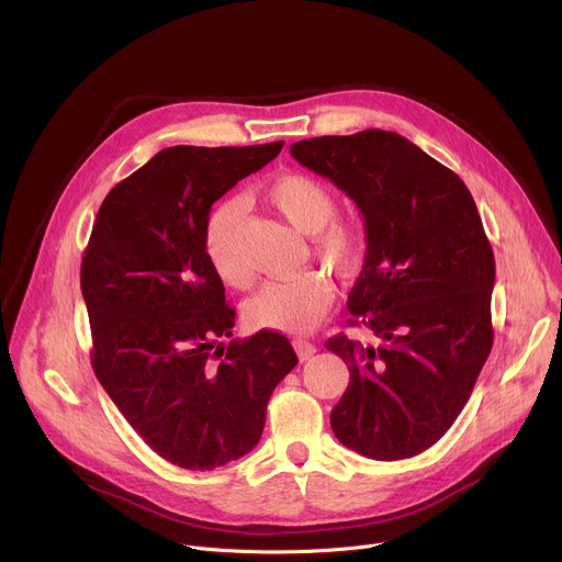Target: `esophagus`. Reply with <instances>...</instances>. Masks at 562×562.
Here are the masks:
<instances>
[{
    "label": "esophagus",
    "mask_w": 562,
    "mask_h": 562,
    "mask_svg": "<svg viewBox=\"0 0 562 562\" xmlns=\"http://www.w3.org/2000/svg\"><path fill=\"white\" fill-rule=\"evenodd\" d=\"M293 350H295V355H297V359H301V361H307V359H312L316 355V346L310 344V341H303V339H295L293 341Z\"/></svg>",
    "instance_id": "1"
}]
</instances>
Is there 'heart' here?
Segmentation results:
<instances>
[{
	"mask_svg": "<svg viewBox=\"0 0 562 562\" xmlns=\"http://www.w3.org/2000/svg\"><path fill=\"white\" fill-rule=\"evenodd\" d=\"M267 201L303 235L316 234L314 252L339 273H350L361 257V237L344 223H331L339 201L325 182L305 173H286L267 187ZM244 205L237 199L216 203L205 221L203 248L216 278L233 289H248L252 273L241 257ZM334 286L321 271H303L261 286L244 307L252 327L284 334L312 331L334 303Z\"/></svg>",
	"mask_w": 562,
	"mask_h": 562,
	"instance_id": "1",
	"label": "heart"
}]
</instances>
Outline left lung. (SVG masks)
<instances>
[{
  "mask_svg": "<svg viewBox=\"0 0 562 562\" xmlns=\"http://www.w3.org/2000/svg\"><path fill=\"white\" fill-rule=\"evenodd\" d=\"M289 151L346 192L366 228L348 323L380 341L339 334L325 344L350 370L334 436L375 461L416 457L454 425L493 348L495 255L474 199L391 131L312 137Z\"/></svg>",
  "mask_w": 562,
  "mask_h": 562,
  "instance_id": "8db88e82",
  "label": "left lung"
}]
</instances>
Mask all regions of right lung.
<instances>
[{
  "instance_id": "add662e5",
  "label": "right lung",
  "mask_w": 562,
  "mask_h": 562,
  "mask_svg": "<svg viewBox=\"0 0 562 562\" xmlns=\"http://www.w3.org/2000/svg\"><path fill=\"white\" fill-rule=\"evenodd\" d=\"M282 144L165 148L112 187L83 255L94 375L144 442L184 470L248 454L297 363L271 329L221 344L235 310L203 248L214 201Z\"/></svg>"
}]
</instances>
